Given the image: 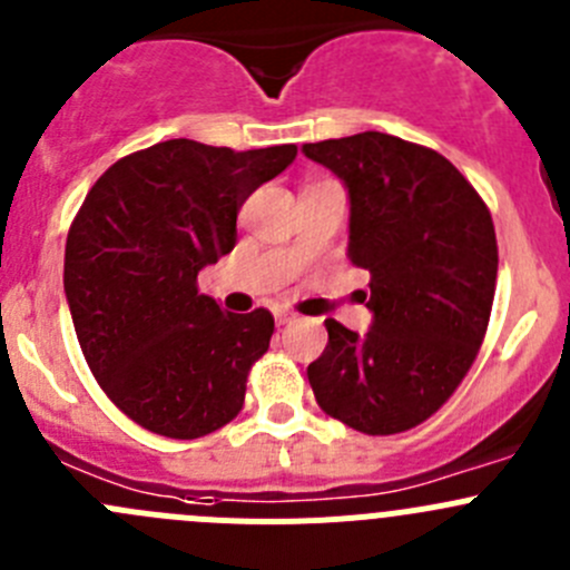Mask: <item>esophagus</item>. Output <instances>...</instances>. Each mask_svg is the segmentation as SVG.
<instances>
[{
  "label": "esophagus",
  "instance_id": "1",
  "mask_svg": "<svg viewBox=\"0 0 570 570\" xmlns=\"http://www.w3.org/2000/svg\"><path fill=\"white\" fill-rule=\"evenodd\" d=\"M276 324L279 327H285V324H294L296 322V313H288V311H276Z\"/></svg>",
  "mask_w": 570,
  "mask_h": 570
}]
</instances>
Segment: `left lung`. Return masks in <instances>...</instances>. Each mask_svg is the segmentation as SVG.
I'll list each match as a JSON object with an SVG mask.
<instances>
[{"label":"left lung","mask_w":570,"mask_h":570,"mask_svg":"<svg viewBox=\"0 0 570 570\" xmlns=\"http://www.w3.org/2000/svg\"><path fill=\"white\" fill-rule=\"evenodd\" d=\"M302 150L344 181L350 259L372 276V330L327 318L307 381L333 420L370 436L403 433L451 400L479 355L498 276L492 215L442 154L392 134Z\"/></svg>","instance_id":"1"}]
</instances>
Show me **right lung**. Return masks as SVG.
<instances>
[{
	"label": "right lung",
	"instance_id": "add662e5",
	"mask_svg": "<svg viewBox=\"0 0 570 570\" xmlns=\"http://www.w3.org/2000/svg\"><path fill=\"white\" fill-rule=\"evenodd\" d=\"M296 145L232 150L167 139L114 161L67 235L63 291L91 375L145 431L198 439L235 420L274 316L220 311L198 271L237 243L243 200Z\"/></svg>",
	"mask_w": 570,
	"mask_h": 570
}]
</instances>
